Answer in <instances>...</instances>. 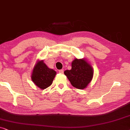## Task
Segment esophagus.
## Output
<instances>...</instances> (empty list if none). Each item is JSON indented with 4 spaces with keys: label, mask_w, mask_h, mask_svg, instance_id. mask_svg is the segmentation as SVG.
<instances>
[{
    "label": "esophagus",
    "mask_w": 130,
    "mask_h": 130,
    "mask_svg": "<svg viewBox=\"0 0 130 130\" xmlns=\"http://www.w3.org/2000/svg\"><path fill=\"white\" fill-rule=\"evenodd\" d=\"M59 73H64V70H63V69L60 70H59Z\"/></svg>",
    "instance_id": "34e87169"
}]
</instances>
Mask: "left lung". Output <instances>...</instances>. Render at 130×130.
I'll list each match as a JSON object with an SVG mask.
<instances>
[{"label":"left lung","instance_id":"1","mask_svg":"<svg viewBox=\"0 0 130 130\" xmlns=\"http://www.w3.org/2000/svg\"><path fill=\"white\" fill-rule=\"evenodd\" d=\"M64 73L74 88L83 89L92 80L93 68L84 58H75L72 63V69L65 70Z\"/></svg>","mask_w":130,"mask_h":130}]
</instances>
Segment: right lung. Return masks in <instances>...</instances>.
<instances>
[{
    "label": "right lung",
    "mask_w": 130,
    "mask_h": 130,
    "mask_svg": "<svg viewBox=\"0 0 130 130\" xmlns=\"http://www.w3.org/2000/svg\"><path fill=\"white\" fill-rule=\"evenodd\" d=\"M56 74V71L49 69L43 60H41L34 67L31 79L36 86L43 90L52 84Z\"/></svg>",
    "instance_id": "right-lung-1"
}]
</instances>
